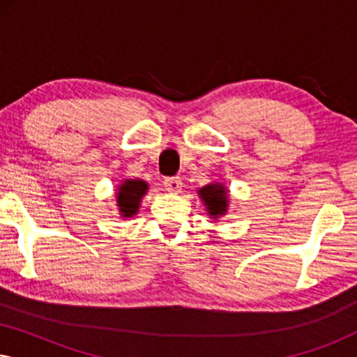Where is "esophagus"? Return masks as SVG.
<instances>
[{"label": "esophagus", "mask_w": 357, "mask_h": 357, "mask_svg": "<svg viewBox=\"0 0 357 357\" xmlns=\"http://www.w3.org/2000/svg\"><path fill=\"white\" fill-rule=\"evenodd\" d=\"M164 185H165V188H167L169 192H172V193H178L180 190H182V180H180L178 177L165 178Z\"/></svg>", "instance_id": "34e87169"}]
</instances>
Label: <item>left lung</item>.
Wrapping results in <instances>:
<instances>
[{"label":"left lung","instance_id":"obj_1","mask_svg":"<svg viewBox=\"0 0 357 357\" xmlns=\"http://www.w3.org/2000/svg\"><path fill=\"white\" fill-rule=\"evenodd\" d=\"M199 198L206 206V211L213 219L224 216L229 206V193L222 183H209L198 190Z\"/></svg>","mask_w":357,"mask_h":357}]
</instances>
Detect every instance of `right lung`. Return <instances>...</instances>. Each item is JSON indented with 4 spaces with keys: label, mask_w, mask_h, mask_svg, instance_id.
I'll return each instance as SVG.
<instances>
[{
    "label": "right lung",
    "mask_w": 357,
    "mask_h": 357,
    "mask_svg": "<svg viewBox=\"0 0 357 357\" xmlns=\"http://www.w3.org/2000/svg\"><path fill=\"white\" fill-rule=\"evenodd\" d=\"M149 185L139 178H126L116 192V206L121 218H133L139 209L141 198L148 192Z\"/></svg>",
    "instance_id": "right-lung-1"
}]
</instances>
